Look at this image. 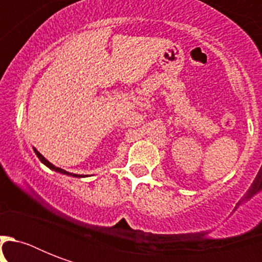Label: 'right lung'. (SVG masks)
<instances>
[{
	"label": "right lung",
	"mask_w": 262,
	"mask_h": 262,
	"mask_svg": "<svg viewBox=\"0 0 262 262\" xmlns=\"http://www.w3.org/2000/svg\"><path fill=\"white\" fill-rule=\"evenodd\" d=\"M34 152H35V154H36V156H38V158H39V160H40V162H42V163L45 164V166H46V167H49V168H50V170H53V171L59 172V174H63V175H69V177H75V178H83V177H84V175L72 174V172L65 171V170H63V168L57 167V166H54V164H53V163H50V162H49V160H47L46 158H45V156L40 155V152L36 151V149H35V148H34Z\"/></svg>",
	"instance_id": "add662e5"
}]
</instances>
